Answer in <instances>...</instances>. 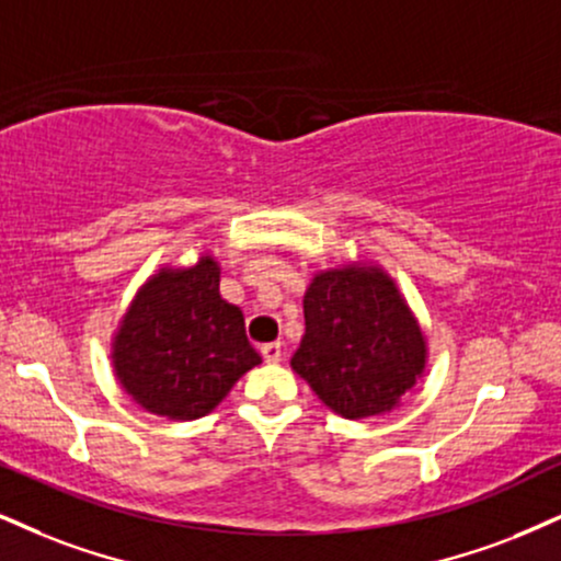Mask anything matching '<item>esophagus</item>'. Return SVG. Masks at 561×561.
Masks as SVG:
<instances>
[{"instance_id":"34e87169","label":"esophagus","mask_w":561,"mask_h":561,"mask_svg":"<svg viewBox=\"0 0 561 561\" xmlns=\"http://www.w3.org/2000/svg\"><path fill=\"white\" fill-rule=\"evenodd\" d=\"M260 354H262V358H265L267 364H278L280 356H283V348H280V343H265L260 348Z\"/></svg>"}]
</instances>
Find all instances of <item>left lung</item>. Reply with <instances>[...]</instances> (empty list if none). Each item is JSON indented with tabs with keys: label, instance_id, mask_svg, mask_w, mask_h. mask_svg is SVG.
I'll return each instance as SVG.
<instances>
[{
	"label": "left lung",
	"instance_id": "8db88e82",
	"mask_svg": "<svg viewBox=\"0 0 561 561\" xmlns=\"http://www.w3.org/2000/svg\"><path fill=\"white\" fill-rule=\"evenodd\" d=\"M304 320L307 333L291 366L345 419L390 411L424 371V335L392 280L375 267L317 275L304 296Z\"/></svg>",
	"mask_w": 561,
	"mask_h": 561
}]
</instances>
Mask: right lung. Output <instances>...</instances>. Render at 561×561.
I'll return each instance as SVG.
<instances>
[{"mask_svg":"<svg viewBox=\"0 0 561 561\" xmlns=\"http://www.w3.org/2000/svg\"><path fill=\"white\" fill-rule=\"evenodd\" d=\"M210 257L158 273L137 294L114 343L124 390L150 413L199 419L262 358L247 341L244 314L220 299Z\"/></svg>","mask_w":561,"mask_h":561,"instance_id":"obj_1","label":"right lung"}]
</instances>
